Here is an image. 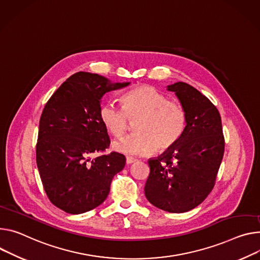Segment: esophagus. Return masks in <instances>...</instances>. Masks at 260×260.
Segmentation results:
<instances>
[{
  "mask_svg": "<svg viewBox=\"0 0 260 260\" xmlns=\"http://www.w3.org/2000/svg\"><path fill=\"white\" fill-rule=\"evenodd\" d=\"M135 161H136V158L131 157V156H127V157H126V164H127V165H131V164H133V162H135Z\"/></svg>",
  "mask_w": 260,
  "mask_h": 260,
  "instance_id": "34e87169",
  "label": "esophagus"
}]
</instances>
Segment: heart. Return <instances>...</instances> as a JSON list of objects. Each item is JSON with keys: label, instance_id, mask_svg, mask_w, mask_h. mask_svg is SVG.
I'll use <instances>...</instances> for the list:
<instances>
[{"label": "heart", "instance_id": "b5f03b06", "mask_svg": "<svg viewBox=\"0 0 260 260\" xmlns=\"http://www.w3.org/2000/svg\"><path fill=\"white\" fill-rule=\"evenodd\" d=\"M122 108L106 102L100 108V118L110 134L122 136L129 120H136L133 135L117 140L113 149L119 153L145 156L155 150L164 152L174 147L183 136L187 117L184 108L169 102L150 86H139L125 92Z\"/></svg>", "mask_w": 260, "mask_h": 260}]
</instances>
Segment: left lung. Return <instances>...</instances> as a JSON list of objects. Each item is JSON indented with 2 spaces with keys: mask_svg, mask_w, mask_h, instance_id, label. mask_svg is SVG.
<instances>
[{
  "mask_svg": "<svg viewBox=\"0 0 260 260\" xmlns=\"http://www.w3.org/2000/svg\"><path fill=\"white\" fill-rule=\"evenodd\" d=\"M167 89L186 112V128L174 147L148 160L144 192L152 205L177 214L198 206L214 188L225 141L220 113L201 92L183 82Z\"/></svg>",
  "mask_w": 260,
  "mask_h": 260,
  "instance_id": "left-lung-1",
  "label": "left lung"
}]
</instances>
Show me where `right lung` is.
<instances>
[{
	"instance_id": "add662e5",
	"label": "right lung",
	"mask_w": 260,
	"mask_h": 260,
	"mask_svg": "<svg viewBox=\"0 0 260 260\" xmlns=\"http://www.w3.org/2000/svg\"><path fill=\"white\" fill-rule=\"evenodd\" d=\"M129 83H111L90 73L69 77L46 103L39 121L36 161L50 201L79 215L101 205L111 181L125 166V156L104 152L110 146L100 118L104 94Z\"/></svg>"
}]
</instances>
